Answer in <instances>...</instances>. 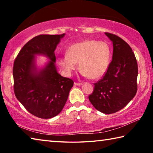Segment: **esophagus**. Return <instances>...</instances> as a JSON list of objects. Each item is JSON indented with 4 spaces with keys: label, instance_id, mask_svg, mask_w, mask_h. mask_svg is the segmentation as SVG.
<instances>
[{
    "label": "esophagus",
    "instance_id": "1",
    "mask_svg": "<svg viewBox=\"0 0 153 153\" xmlns=\"http://www.w3.org/2000/svg\"><path fill=\"white\" fill-rule=\"evenodd\" d=\"M75 85H76V86H80V85L82 84V83H79V82H75L74 83Z\"/></svg>",
    "mask_w": 153,
    "mask_h": 153
}]
</instances>
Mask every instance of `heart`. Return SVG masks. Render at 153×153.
<instances>
[{"label": "heart", "instance_id": "b5f03b06", "mask_svg": "<svg viewBox=\"0 0 153 153\" xmlns=\"http://www.w3.org/2000/svg\"><path fill=\"white\" fill-rule=\"evenodd\" d=\"M111 55V47L107 42L87 39L69 46L66 55L58 56L56 62L68 76L76 70V63H79L83 76L97 79L107 71Z\"/></svg>", "mask_w": 153, "mask_h": 153}]
</instances>
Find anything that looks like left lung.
<instances>
[{"instance_id": "1", "label": "left lung", "mask_w": 153, "mask_h": 153, "mask_svg": "<svg viewBox=\"0 0 153 153\" xmlns=\"http://www.w3.org/2000/svg\"><path fill=\"white\" fill-rule=\"evenodd\" d=\"M113 45V59L88 98L98 111L112 114L125 107L138 90V68L132 49L122 38L105 32Z\"/></svg>"}]
</instances>
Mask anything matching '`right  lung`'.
<instances>
[{
    "mask_svg": "<svg viewBox=\"0 0 153 153\" xmlns=\"http://www.w3.org/2000/svg\"><path fill=\"white\" fill-rule=\"evenodd\" d=\"M65 33L42 34L25 44L15 58L13 76L15 95L28 112L42 119L57 115L64 107L74 81L58 74L55 51ZM43 53L51 59L45 69L36 71L34 55Z\"/></svg>",
    "mask_w": 153,
    "mask_h": 153,
    "instance_id": "obj_1",
    "label": "right lung"
}]
</instances>
